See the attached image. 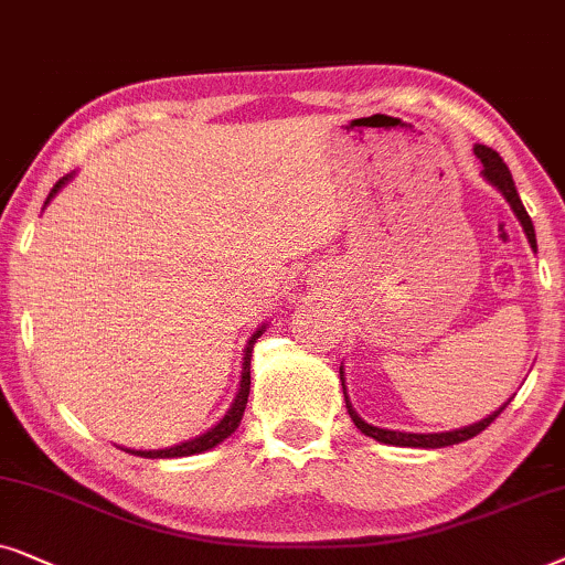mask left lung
Segmentation results:
<instances>
[{
	"label": "left lung",
	"instance_id": "8db88e82",
	"mask_svg": "<svg viewBox=\"0 0 565 565\" xmlns=\"http://www.w3.org/2000/svg\"><path fill=\"white\" fill-rule=\"evenodd\" d=\"M476 154L478 160L483 162V178L491 183L493 188H499L503 199L509 201L511 212L516 214L519 224H522L524 235L530 239V247L537 253V239H535V227H532V220L527 214V209H524L522 199H519L516 193V185H514V178H511V172L507 168V162L501 160L499 152H493L491 147L486 145H476ZM341 382H343V397H345V408H349V416L356 428L364 436H372V439L382 441V445H393V447H418V449H439V447H452V445H460V441H468L472 436H478L480 431H486L488 426L493 424L495 418H499V413L507 408L509 401L501 405L499 411H493L491 416L480 418L478 424H470V426H462V428H452V431H434V434H413V431H393V428H380V426H372L366 424L364 418L359 416L356 411H353V405L349 401V393H345V374H343V364H341Z\"/></svg>",
	"mask_w": 565,
	"mask_h": 565
}]
</instances>
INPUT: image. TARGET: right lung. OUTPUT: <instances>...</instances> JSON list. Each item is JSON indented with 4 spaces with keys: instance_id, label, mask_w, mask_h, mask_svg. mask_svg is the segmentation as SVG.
<instances>
[{
    "instance_id": "1",
    "label": "right lung",
    "mask_w": 565,
    "mask_h": 565,
    "mask_svg": "<svg viewBox=\"0 0 565 565\" xmlns=\"http://www.w3.org/2000/svg\"><path fill=\"white\" fill-rule=\"evenodd\" d=\"M74 178V172H70V175L58 180V183L51 188L46 204H51V199L62 191V188L70 183V180ZM263 330H266V322L255 330V333L247 338V345L243 351V372H239V387H237V395L235 401H232L230 411L224 413V418L220 420V424H214L209 431H204L201 436H193V439L188 441H180V445L175 447H164V449H126V452L137 455V457H147V460H172V457H191V455H201L206 452V449H214L216 445H222L227 436H232L237 431L239 420H243V413H245V405H247V395H250V356H253V345L258 338L263 335Z\"/></svg>"
}]
</instances>
